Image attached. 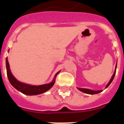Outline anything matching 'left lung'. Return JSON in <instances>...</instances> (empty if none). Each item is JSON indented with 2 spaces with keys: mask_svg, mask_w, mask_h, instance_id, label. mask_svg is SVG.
Returning <instances> with one entry per match:
<instances>
[{
  "mask_svg": "<svg viewBox=\"0 0 124 124\" xmlns=\"http://www.w3.org/2000/svg\"><path fill=\"white\" fill-rule=\"evenodd\" d=\"M116 68H117V64L116 66V69H115V71L113 75L112 76L111 79H110L109 82L108 83V84H107V86H106V88H107L108 86L110 85V83H112V81H113L114 78L115 74H116ZM78 89L80 91L83 92V93H86V94H98L99 93H101L102 91V90H99V91H94V90H91V89H86V88H80V87H77Z\"/></svg>",
  "mask_w": 124,
  "mask_h": 124,
  "instance_id": "8db88e82",
  "label": "left lung"
}]
</instances>
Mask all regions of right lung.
I'll return each instance as SVG.
<instances>
[{
    "instance_id": "obj_1",
    "label": "right lung",
    "mask_w": 124,
    "mask_h": 124,
    "mask_svg": "<svg viewBox=\"0 0 124 124\" xmlns=\"http://www.w3.org/2000/svg\"><path fill=\"white\" fill-rule=\"evenodd\" d=\"M6 68H7V77H8V81L12 84L13 87H15L18 91L21 92L22 93L25 95L28 96H34V95H38L44 93L48 91L53 86L54 83H55V79L56 78V76L59 74L61 71H59L58 73H56L54 75V77L51 83L48 84H42V85H31V84H26L22 82H20L14 76L12 72L10 69V65L8 63V59L6 58Z\"/></svg>"
}]
</instances>
